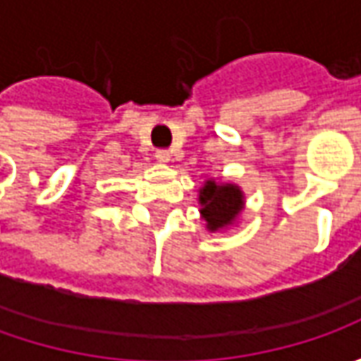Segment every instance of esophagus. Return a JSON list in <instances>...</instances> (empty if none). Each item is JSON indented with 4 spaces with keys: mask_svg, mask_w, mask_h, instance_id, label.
I'll return each mask as SVG.
<instances>
[{
    "mask_svg": "<svg viewBox=\"0 0 361 361\" xmlns=\"http://www.w3.org/2000/svg\"><path fill=\"white\" fill-rule=\"evenodd\" d=\"M154 157H157V160H159V162L166 164V162L171 160V152H169V150H162V148H160V150H157V154H154Z\"/></svg>",
    "mask_w": 361,
    "mask_h": 361,
    "instance_id": "1",
    "label": "esophagus"
}]
</instances>
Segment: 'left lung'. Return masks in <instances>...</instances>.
<instances>
[{
	"label": "left lung",
	"instance_id": "obj_1",
	"mask_svg": "<svg viewBox=\"0 0 361 361\" xmlns=\"http://www.w3.org/2000/svg\"><path fill=\"white\" fill-rule=\"evenodd\" d=\"M201 202V216L207 221L209 231H223L231 227L245 207L243 190L233 183H216L207 180L204 187L199 190Z\"/></svg>",
	"mask_w": 361,
	"mask_h": 361
}]
</instances>
